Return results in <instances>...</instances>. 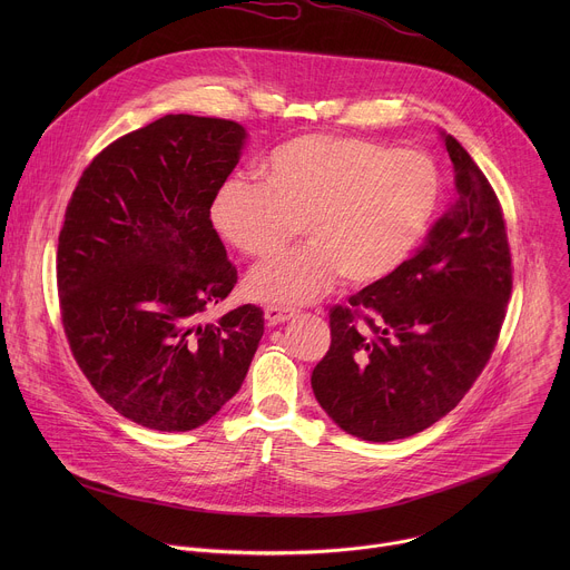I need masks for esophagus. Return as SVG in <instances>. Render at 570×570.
<instances>
[{"mask_svg":"<svg viewBox=\"0 0 570 570\" xmlns=\"http://www.w3.org/2000/svg\"><path fill=\"white\" fill-rule=\"evenodd\" d=\"M264 317H266V322H268V324H282V322H286V320L295 317V311H291V308H282V306H266Z\"/></svg>","mask_w":570,"mask_h":570,"instance_id":"1","label":"esophagus"}]
</instances>
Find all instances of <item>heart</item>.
Returning a JSON list of instances; mask_svg holds the SVG:
<instances>
[{"label":"heart","mask_w":570,"mask_h":570,"mask_svg":"<svg viewBox=\"0 0 570 570\" xmlns=\"http://www.w3.org/2000/svg\"><path fill=\"white\" fill-rule=\"evenodd\" d=\"M264 185L225 180L209 207L214 229L248 257H268L297 234L306 243L253 268L246 291L279 306L308 304L341 275L367 286L394 275L429 234L444 194L435 159L336 135H304L262 165Z\"/></svg>","instance_id":"obj_1"}]
</instances>
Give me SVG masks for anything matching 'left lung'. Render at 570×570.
Here are the masks:
<instances>
[{
	"label": "left lung",
	"mask_w": 570,
	"mask_h": 570,
	"mask_svg": "<svg viewBox=\"0 0 570 570\" xmlns=\"http://www.w3.org/2000/svg\"><path fill=\"white\" fill-rule=\"evenodd\" d=\"M440 135L455 203L415 257L332 308V347L311 374L322 411L367 442L411 438L455 409L494 352L512 293L501 203L462 144Z\"/></svg>",
	"instance_id": "1"
}]
</instances>
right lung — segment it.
Masks as SVG:
<instances>
[{
	"mask_svg": "<svg viewBox=\"0 0 570 570\" xmlns=\"http://www.w3.org/2000/svg\"><path fill=\"white\" fill-rule=\"evenodd\" d=\"M236 121L167 115L104 148L58 236L56 279L71 354L130 422L185 433L238 392L264 311L203 313L236 284L209 207L246 144Z\"/></svg>",
	"mask_w": 570,
	"mask_h": 570,
	"instance_id": "1",
	"label": "right lung"
}]
</instances>
